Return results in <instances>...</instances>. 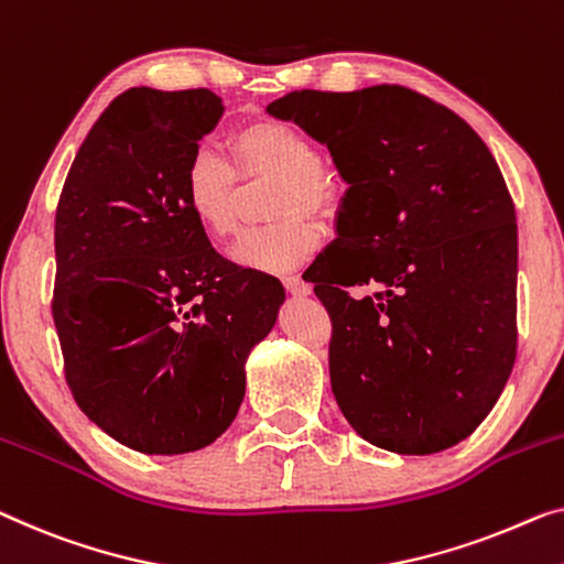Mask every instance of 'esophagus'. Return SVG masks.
I'll use <instances>...</instances> for the list:
<instances>
[{"instance_id": "esophagus-1", "label": "esophagus", "mask_w": 564, "mask_h": 564, "mask_svg": "<svg viewBox=\"0 0 564 564\" xmlns=\"http://www.w3.org/2000/svg\"><path fill=\"white\" fill-rule=\"evenodd\" d=\"M283 285H285V291L291 293V296H308V293H311V285L304 279H299V275H285Z\"/></svg>"}]
</instances>
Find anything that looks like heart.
Returning a JSON list of instances; mask_svg holds the SVG:
<instances>
[{"instance_id":"obj_1","label":"heart","mask_w":564,"mask_h":564,"mask_svg":"<svg viewBox=\"0 0 564 564\" xmlns=\"http://www.w3.org/2000/svg\"><path fill=\"white\" fill-rule=\"evenodd\" d=\"M235 166L213 149L192 154L182 174V199L202 232L225 240L238 230L240 177L279 180L271 215L279 220L248 230L235 242V263L256 271H291L304 263L322 242L316 223L341 197V182L322 162L318 147L299 126L279 119H258L240 126L230 139Z\"/></svg>"}]
</instances>
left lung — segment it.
Returning a JSON list of instances; mask_svg holds the SVG:
<instances>
[{"mask_svg":"<svg viewBox=\"0 0 564 564\" xmlns=\"http://www.w3.org/2000/svg\"><path fill=\"white\" fill-rule=\"evenodd\" d=\"M268 113L326 144L349 184L339 238L304 273L332 316L344 417L408 456L468 438L517 359V213L497 159L402 86L293 90Z\"/></svg>","mask_w":564,"mask_h":564,"instance_id":"8db88e82","label":"left lung"}]
</instances>
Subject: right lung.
<instances>
[{
	"instance_id": "right-lung-1",
	"label": "right lung",
	"mask_w": 564,
	"mask_h": 564,
	"mask_svg": "<svg viewBox=\"0 0 564 564\" xmlns=\"http://www.w3.org/2000/svg\"><path fill=\"white\" fill-rule=\"evenodd\" d=\"M207 88H129L88 131L55 213L53 318L78 408L126 448L199 451L228 431L279 279L225 260L182 199L220 121Z\"/></svg>"
}]
</instances>
